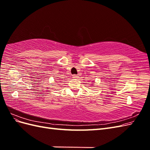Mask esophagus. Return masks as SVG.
Segmentation results:
<instances>
[{
  "mask_svg": "<svg viewBox=\"0 0 150 150\" xmlns=\"http://www.w3.org/2000/svg\"><path fill=\"white\" fill-rule=\"evenodd\" d=\"M72 78H78V75H76V74H73V75H72Z\"/></svg>",
  "mask_w": 150,
  "mask_h": 150,
  "instance_id": "1",
  "label": "esophagus"
}]
</instances>
